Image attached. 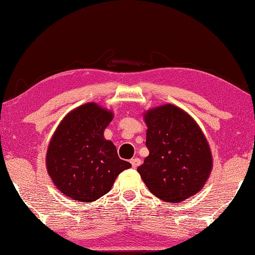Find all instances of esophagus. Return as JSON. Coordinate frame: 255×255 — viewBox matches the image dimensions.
<instances>
[{
	"instance_id": "1",
	"label": "esophagus",
	"mask_w": 255,
	"mask_h": 255,
	"mask_svg": "<svg viewBox=\"0 0 255 255\" xmlns=\"http://www.w3.org/2000/svg\"><path fill=\"white\" fill-rule=\"evenodd\" d=\"M131 164L133 168H137L141 164V160L139 158H134V159H131Z\"/></svg>"
}]
</instances>
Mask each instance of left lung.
Here are the masks:
<instances>
[{"label": "left lung", "instance_id": "left-lung-1", "mask_svg": "<svg viewBox=\"0 0 255 255\" xmlns=\"http://www.w3.org/2000/svg\"><path fill=\"white\" fill-rule=\"evenodd\" d=\"M149 155L137 168L155 197L179 203L197 194L213 168L211 148L198 124L171 104L144 114Z\"/></svg>", "mask_w": 255, "mask_h": 255}]
</instances>
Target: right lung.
<instances>
[{
  "label": "right lung",
  "instance_id": "1",
  "mask_svg": "<svg viewBox=\"0 0 255 255\" xmlns=\"http://www.w3.org/2000/svg\"><path fill=\"white\" fill-rule=\"evenodd\" d=\"M113 113L86 103L67 114L49 143L46 164L61 194L92 203L109 193L121 172L131 163L121 160L115 145L104 139Z\"/></svg>",
  "mask_w": 255,
  "mask_h": 255
}]
</instances>
